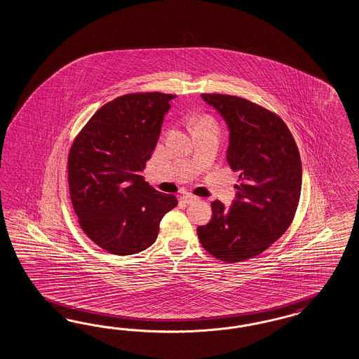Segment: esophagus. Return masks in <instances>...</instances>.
<instances>
[{"instance_id": "34e87169", "label": "esophagus", "mask_w": 359, "mask_h": 359, "mask_svg": "<svg viewBox=\"0 0 359 359\" xmlns=\"http://www.w3.org/2000/svg\"><path fill=\"white\" fill-rule=\"evenodd\" d=\"M180 200L185 203V204H191V203H194V201L197 200V197L194 195H183L180 197Z\"/></svg>"}]
</instances>
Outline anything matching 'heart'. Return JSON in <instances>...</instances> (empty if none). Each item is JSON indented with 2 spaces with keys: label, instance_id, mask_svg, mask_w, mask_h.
<instances>
[{
  "label": "heart",
  "instance_id": "b5f03b06",
  "mask_svg": "<svg viewBox=\"0 0 359 359\" xmlns=\"http://www.w3.org/2000/svg\"><path fill=\"white\" fill-rule=\"evenodd\" d=\"M196 128H208V129H213V130H216V125H215V122L212 120H209V118H201V120L198 121V122L196 123Z\"/></svg>",
  "mask_w": 359,
  "mask_h": 359
}]
</instances>
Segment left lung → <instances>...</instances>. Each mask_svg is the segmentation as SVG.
Instances as JSON below:
<instances>
[{"instance_id":"1","label":"left lung","mask_w":359,"mask_h":359,"mask_svg":"<svg viewBox=\"0 0 359 359\" xmlns=\"http://www.w3.org/2000/svg\"><path fill=\"white\" fill-rule=\"evenodd\" d=\"M229 131L226 161L241 183L230 208L212 203V218L197 228L203 248L221 261L259 255L291 225L302 192V161L282 118L245 98L208 95Z\"/></svg>"}]
</instances>
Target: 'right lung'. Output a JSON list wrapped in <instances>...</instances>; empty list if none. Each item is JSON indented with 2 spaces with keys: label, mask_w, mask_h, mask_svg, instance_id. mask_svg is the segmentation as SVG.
<instances>
[{
  "label": "right lung",
  "mask_w": 359,
  "mask_h": 359,
  "mask_svg": "<svg viewBox=\"0 0 359 359\" xmlns=\"http://www.w3.org/2000/svg\"><path fill=\"white\" fill-rule=\"evenodd\" d=\"M174 95L114 98L88 121L68 156L69 195L80 226L100 248L131 255L156 241L159 224L177 205L142 176Z\"/></svg>",
  "instance_id": "1"
}]
</instances>
